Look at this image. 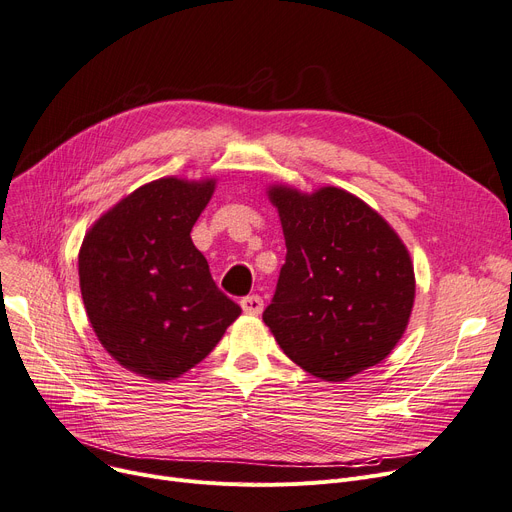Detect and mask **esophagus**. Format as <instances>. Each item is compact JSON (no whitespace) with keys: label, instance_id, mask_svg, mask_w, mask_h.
Returning <instances> with one entry per match:
<instances>
[{"label":"esophagus","instance_id":"1","mask_svg":"<svg viewBox=\"0 0 512 512\" xmlns=\"http://www.w3.org/2000/svg\"><path fill=\"white\" fill-rule=\"evenodd\" d=\"M241 309L245 315H260L264 309V302L260 296H245L241 300Z\"/></svg>","mask_w":512,"mask_h":512}]
</instances>
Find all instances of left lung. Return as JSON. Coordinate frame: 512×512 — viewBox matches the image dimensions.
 <instances>
[{"label": "left lung", "mask_w": 512, "mask_h": 512, "mask_svg": "<svg viewBox=\"0 0 512 512\" xmlns=\"http://www.w3.org/2000/svg\"><path fill=\"white\" fill-rule=\"evenodd\" d=\"M285 237L273 302L262 319L304 372L344 382L401 340L416 298L414 262L397 231L357 195L271 185Z\"/></svg>", "instance_id": "obj_1"}]
</instances>
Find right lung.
I'll use <instances>...</instances> for the list:
<instances>
[{
	"label": "right lung",
	"instance_id": "1",
	"mask_svg": "<svg viewBox=\"0 0 512 512\" xmlns=\"http://www.w3.org/2000/svg\"><path fill=\"white\" fill-rule=\"evenodd\" d=\"M216 178L147 182L88 229L79 288L92 330L126 370L168 382L206 359L241 315L210 275L191 229Z\"/></svg>",
	"mask_w": 512,
	"mask_h": 512
}]
</instances>
